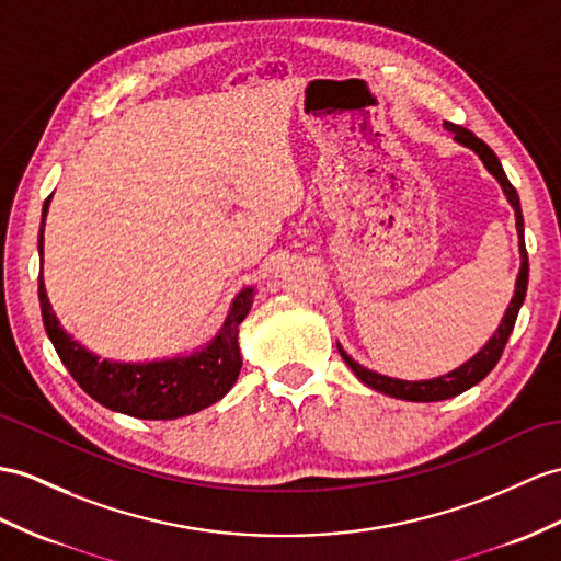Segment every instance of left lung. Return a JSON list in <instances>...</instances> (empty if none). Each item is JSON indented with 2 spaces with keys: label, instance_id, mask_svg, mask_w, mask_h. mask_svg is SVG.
<instances>
[{
  "label": "left lung",
  "instance_id": "8db88e82",
  "mask_svg": "<svg viewBox=\"0 0 561 561\" xmlns=\"http://www.w3.org/2000/svg\"><path fill=\"white\" fill-rule=\"evenodd\" d=\"M445 128L449 133H455V140L463 147L473 149V152L481 157L483 167L497 178V183L502 187L504 197L510 199L514 216H516V233H518V252H522V268H518V276H516V288H514V297L504 311V317L497 325V331L493 333V337L488 340V343L478 350L469 362H463L461 366H457L455 371H449L445 376L438 378H428V380H400V378H390L383 374H376V371H368L362 364L354 362L350 354L337 345V352L343 354V359L347 362V366L354 371L364 386H368L371 390H378L388 394V398H398V400H407V402H440V400H449L455 398V394H461L463 390L473 388L476 383H481V380L493 371L495 364L502 357V350L507 345V340L514 331V323L518 317V309L524 305V297H526V288H528V254H526V242H524V216H522V202H518V195L514 185L510 183V178L504 175V169L500 159L495 157L493 149H490L483 140H478L476 135L467 128L455 126V123L445 121Z\"/></svg>",
  "mask_w": 561,
  "mask_h": 561
}]
</instances>
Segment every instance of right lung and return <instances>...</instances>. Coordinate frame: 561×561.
Returning a JSON list of instances; mask_svg holds the SVG:
<instances>
[{
    "label": "right lung",
    "instance_id": "1",
    "mask_svg": "<svg viewBox=\"0 0 561 561\" xmlns=\"http://www.w3.org/2000/svg\"><path fill=\"white\" fill-rule=\"evenodd\" d=\"M51 195L45 199L43 224H39L37 250L43 256L45 244V218L49 211ZM39 309H43L45 331L57 350L59 359L94 402L128 414L135 419L169 421L195 414L204 407H211L236 386L242 368V354L238 345L240 323L248 317L254 302V288H244L230 305L228 317L207 345L181 354V357L159 362H112L100 359L66 333L57 313L51 311L45 290V278L39 273Z\"/></svg>",
    "mask_w": 561,
    "mask_h": 561
}]
</instances>
